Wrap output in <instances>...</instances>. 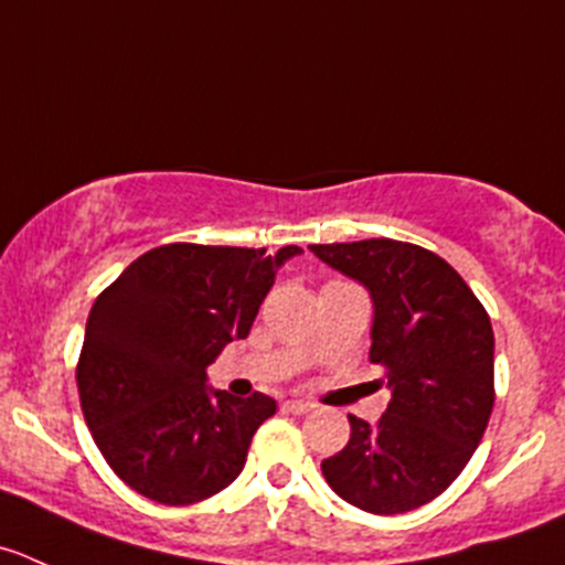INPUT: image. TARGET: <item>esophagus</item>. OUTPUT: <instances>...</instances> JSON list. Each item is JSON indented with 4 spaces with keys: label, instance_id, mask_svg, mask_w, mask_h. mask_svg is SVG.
Returning <instances> with one entry per match:
<instances>
[{
    "label": "esophagus",
    "instance_id": "1",
    "mask_svg": "<svg viewBox=\"0 0 565 565\" xmlns=\"http://www.w3.org/2000/svg\"><path fill=\"white\" fill-rule=\"evenodd\" d=\"M311 408L315 405L306 403V399H284V411H289V414H309Z\"/></svg>",
    "mask_w": 565,
    "mask_h": 565
}]
</instances>
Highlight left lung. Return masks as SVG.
<instances>
[{"instance_id": "left-lung-1", "label": "left lung", "mask_w": 565, "mask_h": 565, "mask_svg": "<svg viewBox=\"0 0 565 565\" xmlns=\"http://www.w3.org/2000/svg\"><path fill=\"white\" fill-rule=\"evenodd\" d=\"M370 292V359L392 392L377 425L350 414V441L322 461L328 486L366 513L436 500L478 450L494 408V331L441 256L397 239L309 245Z\"/></svg>"}]
</instances>
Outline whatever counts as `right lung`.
I'll return each mask as SVG.
<instances>
[{
  "mask_svg": "<svg viewBox=\"0 0 565 565\" xmlns=\"http://www.w3.org/2000/svg\"><path fill=\"white\" fill-rule=\"evenodd\" d=\"M298 245L173 243L131 262L93 303L76 386L104 461L137 494L193 505L234 483L276 399L212 388L206 366L248 337Z\"/></svg>",
  "mask_w": 565,
  "mask_h": 565,
  "instance_id": "right-lung-1",
  "label": "right lung"
}]
</instances>
